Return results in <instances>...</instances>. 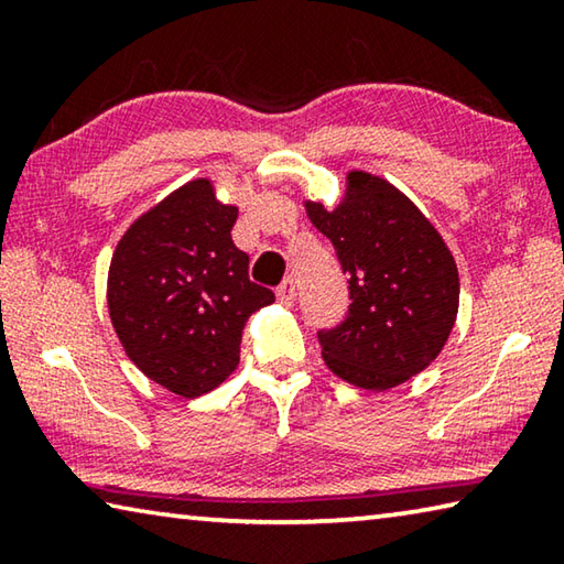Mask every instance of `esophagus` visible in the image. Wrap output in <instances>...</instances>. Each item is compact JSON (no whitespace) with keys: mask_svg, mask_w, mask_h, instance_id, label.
I'll use <instances>...</instances> for the list:
<instances>
[{"mask_svg":"<svg viewBox=\"0 0 564 564\" xmlns=\"http://www.w3.org/2000/svg\"><path fill=\"white\" fill-rule=\"evenodd\" d=\"M275 299H279L281 305H293V301H295V281L285 279L279 285V291H275Z\"/></svg>","mask_w":564,"mask_h":564,"instance_id":"obj_1","label":"esophagus"}]
</instances>
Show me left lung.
<instances>
[{
	"instance_id": "obj_1",
	"label": "left lung",
	"mask_w": 564,
	"mask_h": 564,
	"mask_svg": "<svg viewBox=\"0 0 564 564\" xmlns=\"http://www.w3.org/2000/svg\"><path fill=\"white\" fill-rule=\"evenodd\" d=\"M348 273V318L321 330L330 373L362 390H390L425 370L451 338L460 279L451 248L390 181L346 174L336 208L303 202Z\"/></svg>"
}]
</instances>
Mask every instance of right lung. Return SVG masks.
I'll list each match as a JSON object with an SVG mask.
<instances>
[{
    "instance_id": "obj_1",
    "label": "right lung",
    "mask_w": 564,
    "mask_h": 564,
    "mask_svg": "<svg viewBox=\"0 0 564 564\" xmlns=\"http://www.w3.org/2000/svg\"><path fill=\"white\" fill-rule=\"evenodd\" d=\"M238 206L194 178L141 214L111 256L107 303L123 350L169 393L198 398L238 366L251 313L273 291L248 279L231 228Z\"/></svg>"
}]
</instances>
